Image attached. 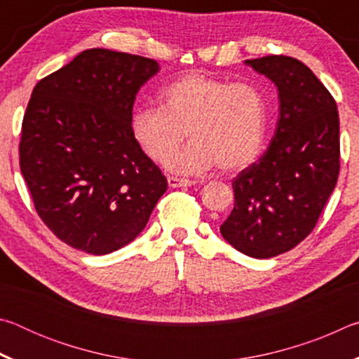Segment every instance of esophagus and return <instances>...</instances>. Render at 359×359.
I'll use <instances>...</instances> for the list:
<instances>
[{
	"label": "esophagus",
	"mask_w": 359,
	"mask_h": 359,
	"mask_svg": "<svg viewBox=\"0 0 359 359\" xmlns=\"http://www.w3.org/2000/svg\"><path fill=\"white\" fill-rule=\"evenodd\" d=\"M168 184L172 188H179V187H191L194 182L190 179H180V177H174V175H169Z\"/></svg>",
	"instance_id": "esophagus-1"
}]
</instances>
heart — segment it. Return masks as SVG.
Wrapping results in <instances>:
<instances>
[{
    "instance_id": "obj_1",
    "label": "heart",
    "mask_w": 359,
    "mask_h": 359,
    "mask_svg": "<svg viewBox=\"0 0 359 359\" xmlns=\"http://www.w3.org/2000/svg\"><path fill=\"white\" fill-rule=\"evenodd\" d=\"M160 107L141 106L131 115V133L150 160L182 172L220 168L236 172L259 155L267 125L261 90L248 82H229L205 74H187L160 92Z\"/></svg>"
}]
</instances>
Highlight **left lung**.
Wrapping results in <instances>:
<instances>
[{
    "instance_id": "obj_1",
    "label": "left lung",
    "mask_w": 359,
    "mask_h": 359,
    "mask_svg": "<svg viewBox=\"0 0 359 359\" xmlns=\"http://www.w3.org/2000/svg\"><path fill=\"white\" fill-rule=\"evenodd\" d=\"M278 90L274 136L258 161L233 180L234 208L220 233L236 250L272 258L312 233L337 184L339 112L331 93L299 60H247Z\"/></svg>"
}]
</instances>
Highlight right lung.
<instances>
[{"mask_svg":"<svg viewBox=\"0 0 359 359\" xmlns=\"http://www.w3.org/2000/svg\"><path fill=\"white\" fill-rule=\"evenodd\" d=\"M158 71L151 58L88 48L36 83L20 171L41 220L72 248L106 255L130 244L168 190L131 133L136 95Z\"/></svg>","mask_w":359,"mask_h":359,"instance_id":"right-lung-1","label":"right lung"}]
</instances>
